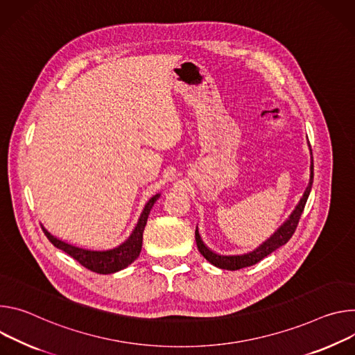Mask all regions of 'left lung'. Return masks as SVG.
I'll list each match as a JSON object with an SVG mask.
<instances>
[{
    "label": "left lung",
    "instance_id": "8db88e82",
    "mask_svg": "<svg viewBox=\"0 0 355 355\" xmlns=\"http://www.w3.org/2000/svg\"><path fill=\"white\" fill-rule=\"evenodd\" d=\"M311 150V149H310ZM310 182H309V186L306 187L304 190V194L303 198L300 199L299 205L296 206V209L293 210V213L289 216V218L277 230L275 231L270 237L263 241L259 247H257L255 250L250 251V252H245V254H240V255H221V254H217L214 251H211L207 245H205V243L202 241L200 235H199V231L196 230V244H198V248L200 251V254L210 262L213 263L214 266L217 268H221V269H228V270H237V269H241V268H247V266H251V265H255L257 262H259L261 259H263L265 257H268L270 252H273L275 250H278L279 247L285 245L291 239L292 235L299 224V220H300V216L304 210V206H306V202H307V198L310 194V190H311V183H313V159H311V166H310Z\"/></svg>",
    "mask_w": 355,
    "mask_h": 355
}]
</instances>
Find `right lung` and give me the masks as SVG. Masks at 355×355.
<instances>
[{"label": "right lung", "mask_w": 355, "mask_h": 355, "mask_svg": "<svg viewBox=\"0 0 355 355\" xmlns=\"http://www.w3.org/2000/svg\"><path fill=\"white\" fill-rule=\"evenodd\" d=\"M159 196L161 194H155L153 198L149 199L132 234L123 244L116 245L114 248L92 250V248L77 247V245L64 243V241L53 237V235L51 232H48V230H45L44 227H42V230L48 237V240L56 248L64 251L67 255L74 258L78 263H82L85 268L90 269L96 273H103V275L114 273V272H118V270L127 268L130 263H132L138 258L141 248H142V232L146 225L149 211H150L152 206L155 205V202L159 199Z\"/></svg>", "instance_id": "right-lung-1"}]
</instances>
